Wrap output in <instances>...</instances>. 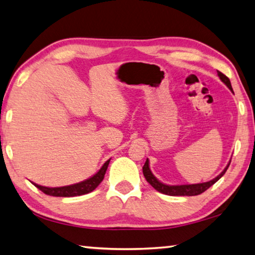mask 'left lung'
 Segmentation results:
<instances>
[{"label":"left lung","mask_w":255,"mask_h":255,"mask_svg":"<svg viewBox=\"0 0 255 255\" xmlns=\"http://www.w3.org/2000/svg\"><path fill=\"white\" fill-rule=\"evenodd\" d=\"M218 76H219V79H221L224 83L227 85V88L233 91L230 79H228L226 75H224L223 73L219 71H218ZM230 164H231V162L228 163V165L225 167V170H224L222 173L217 176V178H215L214 180L209 181V182L198 183V184L167 185V184L159 182V181L155 178V176L152 174V172H150V170H149L148 159H146V162L143 166V173H144L145 179L147 180V182L152 185L155 190H157V191L161 193H164V195H167V196H198V195H200V193L205 192L207 189H209L211 185L217 182V181L221 179L224 174H225V172L227 171Z\"/></svg>","instance_id":"1"}]
</instances>
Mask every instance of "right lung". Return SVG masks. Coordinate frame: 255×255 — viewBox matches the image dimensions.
Returning <instances> with one entry per match:
<instances>
[{
  "mask_svg": "<svg viewBox=\"0 0 255 255\" xmlns=\"http://www.w3.org/2000/svg\"><path fill=\"white\" fill-rule=\"evenodd\" d=\"M110 159L103 164V166L97 174H94L92 178L83 181V182L72 184V185H66V187H59V188H48V187H42V185L33 183L36 187L41 190L42 192L46 193L48 196L53 197H75V196H82L86 195V193L93 191L99 184L101 183V181L105 178L106 171L108 169V165H109Z\"/></svg>",
  "mask_w": 255,
  "mask_h": 255,
  "instance_id": "right-lung-1",
  "label": "right lung"
}]
</instances>
